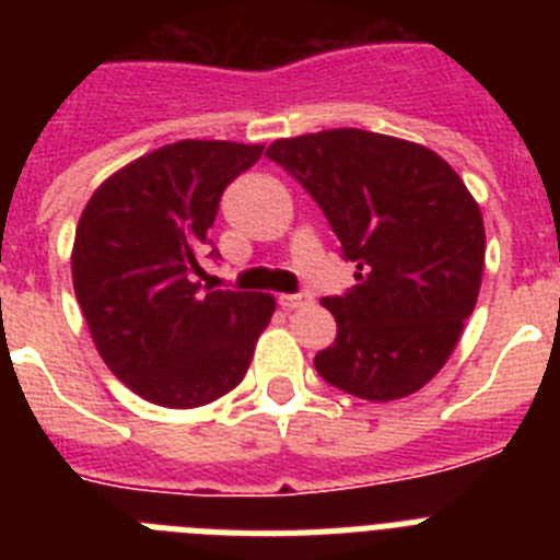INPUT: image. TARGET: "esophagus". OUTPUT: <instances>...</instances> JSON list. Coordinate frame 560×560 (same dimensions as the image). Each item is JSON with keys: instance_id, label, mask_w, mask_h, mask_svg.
<instances>
[{"instance_id": "34e87169", "label": "esophagus", "mask_w": 560, "mask_h": 560, "mask_svg": "<svg viewBox=\"0 0 560 560\" xmlns=\"http://www.w3.org/2000/svg\"><path fill=\"white\" fill-rule=\"evenodd\" d=\"M314 303V296L311 294H283L280 296V305L285 311H296V308H305V305Z\"/></svg>"}]
</instances>
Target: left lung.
I'll return each mask as SVG.
<instances>
[{
  "label": "left lung",
  "instance_id": "8db88e82",
  "mask_svg": "<svg viewBox=\"0 0 560 560\" xmlns=\"http://www.w3.org/2000/svg\"><path fill=\"white\" fill-rule=\"evenodd\" d=\"M323 207L359 283L325 296L336 339L314 355L364 400L418 393L457 348L485 269L479 205L443 156L361 128L275 140L266 151Z\"/></svg>",
  "mask_w": 560,
  "mask_h": 560
}]
</instances>
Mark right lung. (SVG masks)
Here are the masks:
<instances>
[{
  "mask_svg": "<svg viewBox=\"0 0 560 560\" xmlns=\"http://www.w3.org/2000/svg\"><path fill=\"white\" fill-rule=\"evenodd\" d=\"M260 153L226 140L162 145L112 173L83 207L78 305L106 368L156 407H205L235 389L275 314L271 294L205 292L196 280L221 192Z\"/></svg>",
  "mask_w": 560,
  "mask_h": 560,
  "instance_id": "1",
  "label": "right lung"
}]
</instances>
